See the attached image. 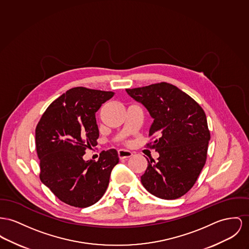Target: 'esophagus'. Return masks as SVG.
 <instances>
[{
  "label": "esophagus",
  "instance_id": "1",
  "mask_svg": "<svg viewBox=\"0 0 249 249\" xmlns=\"http://www.w3.org/2000/svg\"><path fill=\"white\" fill-rule=\"evenodd\" d=\"M133 154L130 151L127 150H118V157L120 160H126L128 158H130Z\"/></svg>",
  "mask_w": 249,
  "mask_h": 249
}]
</instances>
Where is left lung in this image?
<instances>
[{
	"label": "left lung",
	"instance_id": "8db88e82",
	"mask_svg": "<svg viewBox=\"0 0 249 249\" xmlns=\"http://www.w3.org/2000/svg\"><path fill=\"white\" fill-rule=\"evenodd\" d=\"M154 119L146 147L159 152L141 177L143 187L159 198L181 197L196 182L207 160L211 133L203 108L176 86L166 82L126 89Z\"/></svg>",
	"mask_w": 249,
	"mask_h": 249
}]
</instances>
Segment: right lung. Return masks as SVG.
I'll list each match as a JSON object with an SVG mask.
<instances>
[{
    "label": "right lung",
    "mask_w": 249,
    "mask_h": 249,
    "mask_svg": "<svg viewBox=\"0 0 249 249\" xmlns=\"http://www.w3.org/2000/svg\"><path fill=\"white\" fill-rule=\"evenodd\" d=\"M113 91L72 88L54 100L36 127L39 178L60 201L87 208L104 196L113 167L115 149L102 151L97 161L83 160L86 150L97 145L95 113Z\"/></svg>",
    "instance_id": "add662e5"
}]
</instances>
